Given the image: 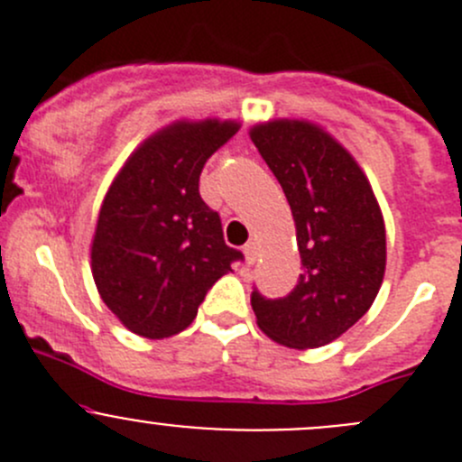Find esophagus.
<instances>
[{
  "label": "esophagus",
  "mask_w": 462,
  "mask_h": 462,
  "mask_svg": "<svg viewBox=\"0 0 462 462\" xmlns=\"http://www.w3.org/2000/svg\"><path fill=\"white\" fill-rule=\"evenodd\" d=\"M244 254H245V263L253 265L254 261H257V244H254V241H248V244L244 245Z\"/></svg>",
  "instance_id": "obj_1"
}]
</instances>
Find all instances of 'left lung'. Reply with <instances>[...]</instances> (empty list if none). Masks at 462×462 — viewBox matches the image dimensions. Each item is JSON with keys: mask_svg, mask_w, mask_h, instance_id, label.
<instances>
[{"mask_svg": "<svg viewBox=\"0 0 462 462\" xmlns=\"http://www.w3.org/2000/svg\"><path fill=\"white\" fill-rule=\"evenodd\" d=\"M282 185L297 227L304 273L279 300L254 288L259 328L291 348H318L346 333L374 304L386 265L380 205L351 153L304 120L250 132Z\"/></svg>", "mask_w": 462, "mask_h": 462, "instance_id": "1", "label": "left lung"}]
</instances>
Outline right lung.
Wrapping results in <instances>:
<instances>
[{"label":"right lung","mask_w":462,"mask_h":462,"mask_svg":"<svg viewBox=\"0 0 462 462\" xmlns=\"http://www.w3.org/2000/svg\"><path fill=\"white\" fill-rule=\"evenodd\" d=\"M236 129L218 120L170 125L129 156L102 201L93 279L136 335L162 339L188 328L209 288L244 261L199 192L205 162Z\"/></svg>","instance_id":"1"}]
</instances>
